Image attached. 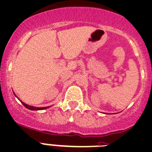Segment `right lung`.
Here are the masks:
<instances>
[{
    "mask_svg": "<svg viewBox=\"0 0 152 152\" xmlns=\"http://www.w3.org/2000/svg\"><path fill=\"white\" fill-rule=\"evenodd\" d=\"M13 94H14V95L15 96H16V95L15 94V93L13 92ZM17 97V96H16ZM18 98V97H17ZM20 100V99H19ZM20 102L22 103V104H23V106H25V107H26V108H28V109H29V110H45V109H47V108H48V107H50V106H48V107H34V106H31V105H29V104H25L24 102H22V101H20Z\"/></svg>",
    "mask_w": 152,
    "mask_h": 152,
    "instance_id": "obj_1",
    "label": "right lung"
}]
</instances>
